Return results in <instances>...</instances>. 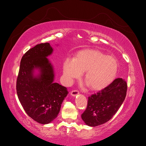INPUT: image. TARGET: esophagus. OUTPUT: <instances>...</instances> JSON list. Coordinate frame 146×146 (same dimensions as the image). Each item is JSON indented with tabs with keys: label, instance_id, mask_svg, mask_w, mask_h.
I'll return each instance as SVG.
<instances>
[{
	"label": "esophagus",
	"instance_id": "obj_1",
	"mask_svg": "<svg viewBox=\"0 0 146 146\" xmlns=\"http://www.w3.org/2000/svg\"><path fill=\"white\" fill-rule=\"evenodd\" d=\"M79 94V92L78 90H72L70 92V94L72 96H76L77 94Z\"/></svg>",
	"mask_w": 146,
	"mask_h": 146
}]
</instances>
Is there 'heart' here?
Returning <instances> with one entry per match:
<instances>
[{"instance_id":"b5f03b06","label":"heart","mask_w":146,"mask_h":146,"mask_svg":"<svg viewBox=\"0 0 146 146\" xmlns=\"http://www.w3.org/2000/svg\"><path fill=\"white\" fill-rule=\"evenodd\" d=\"M63 73L68 82L78 79L85 72L84 80L92 90L99 91L108 86L115 78L118 63L114 57L97 49L78 52L73 60L63 63Z\"/></svg>"}]
</instances>
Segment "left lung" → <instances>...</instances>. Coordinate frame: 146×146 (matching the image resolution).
Wrapping results in <instances>:
<instances>
[{
  "label": "left lung",
  "instance_id": "obj_1",
  "mask_svg": "<svg viewBox=\"0 0 146 146\" xmlns=\"http://www.w3.org/2000/svg\"><path fill=\"white\" fill-rule=\"evenodd\" d=\"M127 83L122 78L114 80L104 89L88 98L87 107L82 114L87 125L96 127L108 122L125 100Z\"/></svg>",
  "mask_w": 146,
  "mask_h": 146
}]
</instances>
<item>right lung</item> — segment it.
<instances>
[{"label":"right lung","instance_id":"obj_1","mask_svg":"<svg viewBox=\"0 0 146 146\" xmlns=\"http://www.w3.org/2000/svg\"><path fill=\"white\" fill-rule=\"evenodd\" d=\"M52 52L48 42L29 49L21 59L16 82L17 94L25 111L42 124L49 123L57 117L68 94L67 88L54 82V68L47 58Z\"/></svg>","mask_w":146,"mask_h":146}]
</instances>
